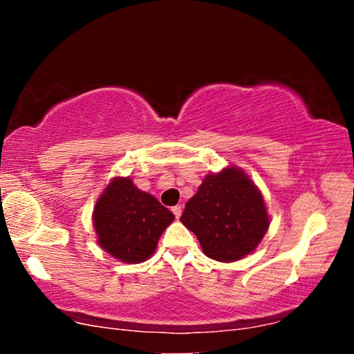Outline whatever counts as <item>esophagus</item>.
Segmentation results:
<instances>
[{"mask_svg":"<svg viewBox=\"0 0 354 354\" xmlns=\"http://www.w3.org/2000/svg\"><path fill=\"white\" fill-rule=\"evenodd\" d=\"M172 212H174V216H176L177 219H178V217L182 216V205H177V206H174V207H172Z\"/></svg>","mask_w":354,"mask_h":354,"instance_id":"34e87169","label":"esophagus"}]
</instances>
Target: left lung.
Wrapping results in <instances>:
<instances>
[{
	"label": "left lung",
	"mask_w": 354,
	"mask_h": 354,
	"mask_svg": "<svg viewBox=\"0 0 354 354\" xmlns=\"http://www.w3.org/2000/svg\"><path fill=\"white\" fill-rule=\"evenodd\" d=\"M180 221L196 235L203 253L221 263L253 253L270 224L263 193L234 166L207 174Z\"/></svg>",
	"instance_id": "8db88e82"
}]
</instances>
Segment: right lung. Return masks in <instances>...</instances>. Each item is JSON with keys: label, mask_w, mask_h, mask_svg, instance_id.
I'll use <instances>...</instances> for the list:
<instances>
[{"label": "right lung", "mask_w": 354, "mask_h": 354, "mask_svg": "<svg viewBox=\"0 0 354 354\" xmlns=\"http://www.w3.org/2000/svg\"><path fill=\"white\" fill-rule=\"evenodd\" d=\"M174 214L130 177H114L96 201L93 225L98 245L127 264L147 261Z\"/></svg>", "instance_id": "right-lung-1"}]
</instances>
